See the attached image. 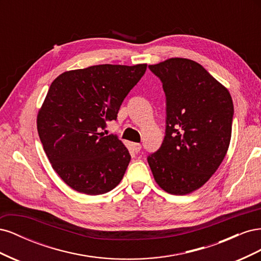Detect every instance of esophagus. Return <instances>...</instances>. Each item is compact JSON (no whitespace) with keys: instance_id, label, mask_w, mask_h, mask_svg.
<instances>
[{"instance_id":"34e87169","label":"esophagus","mask_w":261,"mask_h":261,"mask_svg":"<svg viewBox=\"0 0 261 261\" xmlns=\"http://www.w3.org/2000/svg\"><path fill=\"white\" fill-rule=\"evenodd\" d=\"M132 147H133V150L135 152H139L140 149H141V145L140 144H137V143H133L132 144Z\"/></svg>"}]
</instances>
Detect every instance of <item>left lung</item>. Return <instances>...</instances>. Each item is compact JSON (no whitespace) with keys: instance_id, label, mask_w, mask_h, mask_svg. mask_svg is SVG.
Returning a JSON list of instances; mask_svg holds the SVG:
<instances>
[{"instance_id":"1","label":"left lung","mask_w":261,"mask_h":261,"mask_svg":"<svg viewBox=\"0 0 261 261\" xmlns=\"http://www.w3.org/2000/svg\"><path fill=\"white\" fill-rule=\"evenodd\" d=\"M149 68L162 82L167 127L160 149L147 160L163 191L187 195L209 180L227 152L232 97L195 61L172 58Z\"/></svg>"}]
</instances>
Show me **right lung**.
Listing matches in <instances>:
<instances>
[{"label": "right lung", "mask_w": 261, "mask_h": 261, "mask_svg": "<svg viewBox=\"0 0 261 261\" xmlns=\"http://www.w3.org/2000/svg\"><path fill=\"white\" fill-rule=\"evenodd\" d=\"M146 69L94 65L64 72L51 84L38 112V134L53 170L74 191L101 195L120 184L130 154L103 130Z\"/></svg>", "instance_id": "1"}]
</instances>
